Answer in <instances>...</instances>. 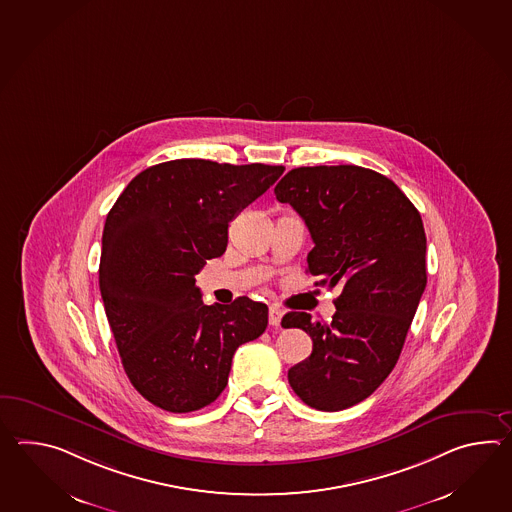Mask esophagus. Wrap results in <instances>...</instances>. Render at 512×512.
<instances>
[{
    "label": "esophagus",
    "instance_id": "esophagus-1",
    "mask_svg": "<svg viewBox=\"0 0 512 512\" xmlns=\"http://www.w3.org/2000/svg\"><path fill=\"white\" fill-rule=\"evenodd\" d=\"M283 310L279 307H275V305H272L270 307V312H268V321H270V325L272 327H279L281 325V319H283Z\"/></svg>",
    "mask_w": 512,
    "mask_h": 512
}]
</instances>
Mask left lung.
<instances>
[{
	"label": "left lung",
	"mask_w": 512,
	"mask_h": 512,
	"mask_svg": "<svg viewBox=\"0 0 512 512\" xmlns=\"http://www.w3.org/2000/svg\"><path fill=\"white\" fill-rule=\"evenodd\" d=\"M305 220L314 248L307 272L340 284L330 323L288 312L312 354L288 371L310 408L340 411L373 395L397 364L426 288V235L417 207L386 176L356 165L292 169L275 185Z\"/></svg>",
	"instance_id": "left-lung-1"
}]
</instances>
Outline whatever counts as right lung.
Here are the masks:
<instances>
[{
	"label": "right lung",
	"mask_w": 512,
	"mask_h": 512,
	"mask_svg": "<svg viewBox=\"0 0 512 512\" xmlns=\"http://www.w3.org/2000/svg\"><path fill=\"white\" fill-rule=\"evenodd\" d=\"M283 172L172 159L139 172L106 216V318L126 376L154 406L189 413L215 402L239 345L266 330L264 303L239 297L207 307L194 275L226 251L229 222Z\"/></svg>",
	"instance_id": "1"
}]
</instances>
